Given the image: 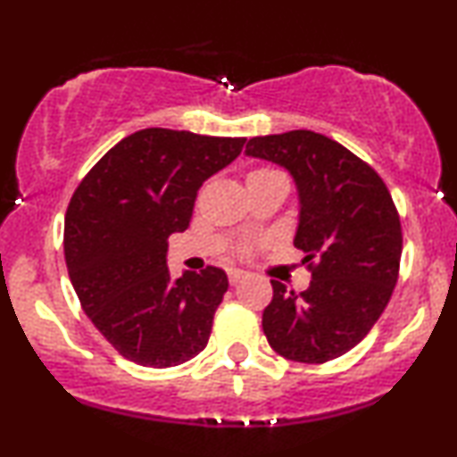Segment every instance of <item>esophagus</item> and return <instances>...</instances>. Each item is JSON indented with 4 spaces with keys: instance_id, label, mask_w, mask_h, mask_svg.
<instances>
[{
    "instance_id": "esophagus-1",
    "label": "esophagus",
    "mask_w": 457,
    "mask_h": 457,
    "mask_svg": "<svg viewBox=\"0 0 457 457\" xmlns=\"http://www.w3.org/2000/svg\"><path fill=\"white\" fill-rule=\"evenodd\" d=\"M245 277H246V272L240 270V268H229V270H228V278H229V283H232V285L240 283V278H245Z\"/></svg>"
}]
</instances>
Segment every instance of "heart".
I'll return each instance as SVG.
<instances>
[{
	"label": "heart",
	"mask_w": 457,
	"mask_h": 457,
	"mask_svg": "<svg viewBox=\"0 0 457 457\" xmlns=\"http://www.w3.org/2000/svg\"><path fill=\"white\" fill-rule=\"evenodd\" d=\"M266 172H274V170H266V168H260V170H253L251 174H266Z\"/></svg>",
	"instance_id": "heart-1"
}]
</instances>
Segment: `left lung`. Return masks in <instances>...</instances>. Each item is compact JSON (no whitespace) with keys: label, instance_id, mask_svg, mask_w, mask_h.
<instances>
[{"label":"left lung","instance_id":"left-lung-1","mask_svg":"<svg viewBox=\"0 0 457 457\" xmlns=\"http://www.w3.org/2000/svg\"><path fill=\"white\" fill-rule=\"evenodd\" d=\"M246 155L287 168L300 194L294 245L306 253L309 289L272 283L262 326L287 360L323 364L370 332L398 281L403 225L375 170L337 140L311 129L257 136Z\"/></svg>","mask_w":457,"mask_h":457}]
</instances>
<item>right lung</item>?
<instances>
[{
  "label": "right lung",
  "instance_id": "right-lung-1",
  "mask_svg": "<svg viewBox=\"0 0 457 457\" xmlns=\"http://www.w3.org/2000/svg\"><path fill=\"white\" fill-rule=\"evenodd\" d=\"M245 138L140 129L87 172L65 212L63 251L82 311L125 360L170 368L204 351L228 274L170 277L166 251L189 228L197 189Z\"/></svg>",
  "mask_w": 457,
  "mask_h": 457
}]
</instances>
